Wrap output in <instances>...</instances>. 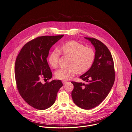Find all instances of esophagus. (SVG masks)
Returning <instances> with one entry per match:
<instances>
[{
    "label": "esophagus",
    "instance_id": "esophagus-1",
    "mask_svg": "<svg viewBox=\"0 0 132 132\" xmlns=\"http://www.w3.org/2000/svg\"><path fill=\"white\" fill-rule=\"evenodd\" d=\"M68 83V81H65V80H64V81H62V83L63 85H64V84H66L67 83Z\"/></svg>",
    "mask_w": 132,
    "mask_h": 132
}]
</instances>
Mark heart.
I'll return each mask as SVG.
<instances>
[{"mask_svg":"<svg viewBox=\"0 0 132 132\" xmlns=\"http://www.w3.org/2000/svg\"><path fill=\"white\" fill-rule=\"evenodd\" d=\"M60 53L71 57L69 67L61 68L55 73L56 78L62 80H69L76 74L87 72L92 67L95 59V52L93 49L85 47L83 44L77 41H71L62 45L59 49ZM60 53L53 52L48 58V62L53 68L59 65Z\"/></svg>","mask_w":132,"mask_h":132,"instance_id":"heart-1","label":"heart"}]
</instances>
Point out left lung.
Wrapping results in <instances>:
<instances>
[{
  "label": "left lung",
  "instance_id": "obj_1",
  "mask_svg": "<svg viewBox=\"0 0 132 132\" xmlns=\"http://www.w3.org/2000/svg\"><path fill=\"white\" fill-rule=\"evenodd\" d=\"M95 49V59L91 68L80 78L86 84L72 82V99L76 105L84 109L94 108L108 95L115 80L114 63L108 48L100 41L85 37Z\"/></svg>",
  "mask_w": 132,
  "mask_h": 132
}]
</instances>
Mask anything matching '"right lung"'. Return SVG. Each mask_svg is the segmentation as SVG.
I'll return each instance as SVG.
<instances>
[{"instance_id": "obj_1", "label": "right lung", "mask_w": 132, "mask_h": 132, "mask_svg": "<svg viewBox=\"0 0 132 132\" xmlns=\"http://www.w3.org/2000/svg\"><path fill=\"white\" fill-rule=\"evenodd\" d=\"M63 36L37 37L24 45L15 60L14 75L19 92L29 105L37 109L51 107L62 86L60 80L42 84L41 80L52 78L47 58L50 49Z\"/></svg>"}]
</instances>
